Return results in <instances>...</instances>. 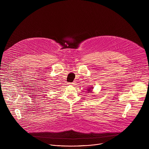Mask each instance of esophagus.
I'll list each match as a JSON object with an SVG mask.
<instances>
[{"mask_svg":"<svg viewBox=\"0 0 149 149\" xmlns=\"http://www.w3.org/2000/svg\"><path fill=\"white\" fill-rule=\"evenodd\" d=\"M75 84H74V82H70V83H68V85H71V86H74Z\"/></svg>","mask_w":149,"mask_h":149,"instance_id":"obj_1","label":"esophagus"}]
</instances>
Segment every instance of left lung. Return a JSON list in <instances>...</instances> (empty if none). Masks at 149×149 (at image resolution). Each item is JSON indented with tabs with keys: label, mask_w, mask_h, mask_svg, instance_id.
<instances>
[{
	"label": "left lung",
	"mask_w": 149,
	"mask_h": 149,
	"mask_svg": "<svg viewBox=\"0 0 149 149\" xmlns=\"http://www.w3.org/2000/svg\"><path fill=\"white\" fill-rule=\"evenodd\" d=\"M93 88V87H90V88H88V90H87L88 93H90V92L91 93V91H92V90H92Z\"/></svg>",
	"instance_id": "left-lung-1"
}]
</instances>
